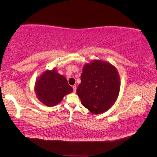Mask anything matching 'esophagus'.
I'll list each match as a JSON object with an SVG mask.
<instances>
[{
	"label": "esophagus",
	"instance_id": "esophagus-1",
	"mask_svg": "<svg viewBox=\"0 0 157 157\" xmlns=\"http://www.w3.org/2000/svg\"><path fill=\"white\" fill-rule=\"evenodd\" d=\"M73 91L75 92L76 90H77V86H73Z\"/></svg>",
	"mask_w": 157,
	"mask_h": 157
}]
</instances>
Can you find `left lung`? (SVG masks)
<instances>
[{
	"instance_id": "1",
	"label": "left lung",
	"mask_w": 157,
	"mask_h": 157,
	"mask_svg": "<svg viewBox=\"0 0 157 157\" xmlns=\"http://www.w3.org/2000/svg\"><path fill=\"white\" fill-rule=\"evenodd\" d=\"M77 93L82 105L93 114L109 110L117 101L121 80L118 71L110 63L93 60L86 63Z\"/></svg>"
}]
</instances>
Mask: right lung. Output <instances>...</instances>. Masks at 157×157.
<instances>
[{
    "mask_svg": "<svg viewBox=\"0 0 157 157\" xmlns=\"http://www.w3.org/2000/svg\"><path fill=\"white\" fill-rule=\"evenodd\" d=\"M35 91L39 100L48 107L58 105L67 94L73 91L64 76L56 69L46 70L36 80Z\"/></svg>",
    "mask_w": 157,
    "mask_h": 157,
    "instance_id": "obj_1",
    "label": "right lung"
}]
</instances>
